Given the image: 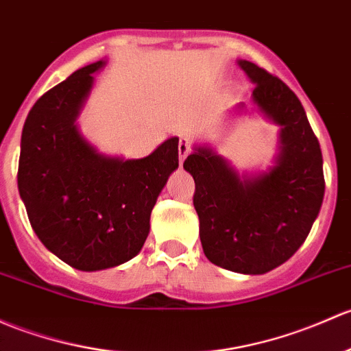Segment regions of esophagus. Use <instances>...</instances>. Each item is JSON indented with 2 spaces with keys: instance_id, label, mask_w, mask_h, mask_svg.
<instances>
[{
  "instance_id": "34e87169",
  "label": "esophagus",
  "mask_w": 351,
  "mask_h": 351,
  "mask_svg": "<svg viewBox=\"0 0 351 351\" xmlns=\"http://www.w3.org/2000/svg\"><path fill=\"white\" fill-rule=\"evenodd\" d=\"M188 153H190V143H188L186 138H180V143H178L180 163H183V161H185V158L188 156Z\"/></svg>"
}]
</instances>
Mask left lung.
Returning a JSON list of instances; mask_svg holds the SVG:
<instances>
[{"mask_svg":"<svg viewBox=\"0 0 351 351\" xmlns=\"http://www.w3.org/2000/svg\"><path fill=\"white\" fill-rule=\"evenodd\" d=\"M252 104L279 126L278 154L265 171L239 173L212 146L193 145L183 168L193 176V205L206 259L239 274H265L294 256L324 197L323 156L300 99L278 77L239 58ZM245 112V104L237 106Z\"/></svg>","mask_w":351,"mask_h":351,"instance_id":"1","label":"left lung"}]
</instances>
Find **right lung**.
Returning a JSON list of instances; mask_svg holds the SVG:
<instances>
[{"label": "right lung", "mask_w": 351, "mask_h": 351, "mask_svg": "<svg viewBox=\"0 0 351 351\" xmlns=\"http://www.w3.org/2000/svg\"><path fill=\"white\" fill-rule=\"evenodd\" d=\"M99 60L75 70L35 102L21 132L18 190L36 237L79 271L121 265L141 252L151 210L178 168V138L124 160L101 153L79 131Z\"/></svg>", "instance_id": "right-lung-1"}]
</instances>
